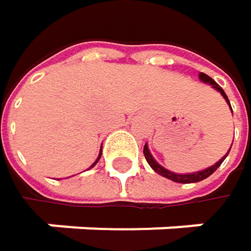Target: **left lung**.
<instances>
[{
  "label": "left lung",
  "mask_w": 251,
  "mask_h": 251,
  "mask_svg": "<svg viewBox=\"0 0 251 251\" xmlns=\"http://www.w3.org/2000/svg\"><path fill=\"white\" fill-rule=\"evenodd\" d=\"M199 79L202 81V82H205V84H209L212 88H215L224 99H226V101L228 103V106H229V109H231V104H229V100H228V97H226V91L211 78L209 75H206V74H203V73H201L199 74ZM231 112H232V109H231ZM232 145V144H231ZM229 150H231V147H229ZM229 150H228V152H229ZM228 152H226V155L220 160V161H217L214 166H211V167H208V169H203V170H199V172H195V173H175V172H170V170H167V169H164L161 164H158L157 161H155V158L152 157V154L150 152V150H148V145L145 144V147H144V155H145V160H147V163L150 164V167L155 172V173H158L160 176H163V177H166V178H169V180H172V181H176V183H196V181H202V180H205L206 177H209V176L212 175L221 164H223V161L226 160V157L228 155Z\"/></svg>",
  "instance_id": "8db88e82"
}]
</instances>
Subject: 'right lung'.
Returning <instances> with one entry per match:
<instances>
[{"label":"right lung","instance_id":"obj_1","mask_svg":"<svg viewBox=\"0 0 251 251\" xmlns=\"http://www.w3.org/2000/svg\"><path fill=\"white\" fill-rule=\"evenodd\" d=\"M100 157H101V150H100V154H99V157H97V160H96V161H94V163H93V164L90 166V169H91V167H94V166H96V164L99 163V160H100ZM90 169H88V170H90Z\"/></svg>","mask_w":251,"mask_h":251}]
</instances>
